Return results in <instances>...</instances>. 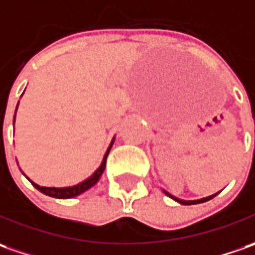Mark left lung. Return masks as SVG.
Instances as JSON below:
<instances>
[{"mask_svg":"<svg viewBox=\"0 0 255 255\" xmlns=\"http://www.w3.org/2000/svg\"><path fill=\"white\" fill-rule=\"evenodd\" d=\"M163 193L166 195V196H169L171 199H173L175 202H178L180 205H198V203H203V202H207V200H210V199H213L219 193H215V195H210V196H207V198H203V199H198V200H183V199H179V198H175V196H172L171 193H168L166 190H163Z\"/></svg>","mask_w":255,"mask_h":255,"instance_id":"1","label":"left lung"}]
</instances>
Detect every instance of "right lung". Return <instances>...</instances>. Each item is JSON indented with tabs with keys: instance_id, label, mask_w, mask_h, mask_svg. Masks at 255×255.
Listing matches in <instances>:
<instances>
[{
	"instance_id": "add662e5",
	"label": "right lung",
	"mask_w": 255,
	"mask_h": 255,
	"mask_svg": "<svg viewBox=\"0 0 255 255\" xmlns=\"http://www.w3.org/2000/svg\"><path fill=\"white\" fill-rule=\"evenodd\" d=\"M16 109H18V106H16ZM16 113V111H15ZM13 124H15V116H13ZM114 144V138H113V141H111L110 146H109V149H107V152L104 154V158H103V161H101V165L94 171L92 176H89L87 179H84L83 182H80V183H77V185H73V186H66V188H46V186H39V185H36L35 182H32L29 178L28 180L31 182L32 185L35 186V188L38 189L39 192H42L43 195H48V196H52V198H56V199H70V198H75V196H79L80 193H83L86 190H89V189L94 186L99 179H100V176L103 175V172H104V168H106V159H107V155L110 152L111 146Z\"/></svg>"
}]
</instances>
